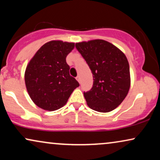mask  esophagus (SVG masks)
Masks as SVG:
<instances>
[{"label": "esophagus", "mask_w": 160, "mask_h": 160, "mask_svg": "<svg viewBox=\"0 0 160 160\" xmlns=\"http://www.w3.org/2000/svg\"><path fill=\"white\" fill-rule=\"evenodd\" d=\"M76 80H77V81H78V82L80 83V82H81V79H80V77H79V76H76Z\"/></svg>", "instance_id": "1"}]
</instances>
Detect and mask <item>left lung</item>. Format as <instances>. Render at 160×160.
Here are the masks:
<instances>
[{"label":"left lung","mask_w":160,"mask_h":160,"mask_svg":"<svg viewBox=\"0 0 160 160\" xmlns=\"http://www.w3.org/2000/svg\"><path fill=\"white\" fill-rule=\"evenodd\" d=\"M76 48L93 75L92 87L84 92L87 105L98 112L113 111L130 89V66L126 56L112 43L100 39L77 43Z\"/></svg>","instance_id":"8db88e82"}]
</instances>
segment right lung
<instances>
[{
	"label": "right lung",
	"instance_id": "add662e5",
	"mask_svg": "<svg viewBox=\"0 0 160 160\" xmlns=\"http://www.w3.org/2000/svg\"><path fill=\"white\" fill-rule=\"evenodd\" d=\"M74 43L52 41L38 50L25 73L28 92L34 103L47 111H55L66 103L79 83L69 73L66 57Z\"/></svg>",
	"mask_w": 160,
	"mask_h": 160
}]
</instances>
